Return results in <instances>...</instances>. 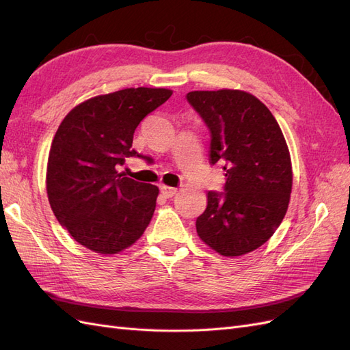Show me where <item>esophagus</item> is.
I'll list each match as a JSON object with an SVG mask.
<instances>
[{
    "mask_svg": "<svg viewBox=\"0 0 350 350\" xmlns=\"http://www.w3.org/2000/svg\"><path fill=\"white\" fill-rule=\"evenodd\" d=\"M161 193H162V196H163V197H166V198H171V197H174V196L178 193V189H176V188H174V187L161 185Z\"/></svg>",
    "mask_w": 350,
    "mask_h": 350,
    "instance_id": "esophagus-1",
    "label": "esophagus"
}]
</instances>
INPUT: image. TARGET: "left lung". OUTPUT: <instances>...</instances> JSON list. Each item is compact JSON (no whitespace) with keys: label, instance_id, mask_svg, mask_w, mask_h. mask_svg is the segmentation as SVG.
<instances>
[{"label":"left lung","instance_id":"1","mask_svg":"<svg viewBox=\"0 0 350 350\" xmlns=\"http://www.w3.org/2000/svg\"><path fill=\"white\" fill-rule=\"evenodd\" d=\"M210 131V163H221L224 193L208 191L197 234L225 257L261 247L279 228L292 191L288 144L269 108L241 90L187 93Z\"/></svg>","mask_w":350,"mask_h":350}]
</instances>
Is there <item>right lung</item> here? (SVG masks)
Masks as SVG:
<instances>
[{"label":"right lung","mask_w":350,"mask_h":350,"mask_svg":"<svg viewBox=\"0 0 350 350\" xmlns=\"http://www.w3.org/2000/svg\"><path fill=\"white\" fill-rule=\"evenodd\" d=\"M172 90L124 89L92 98L68 112L49 150L46 191L52 211L83 247L116 254L139 239L154 213L159 188L118 167L142 154L133 137Z\"/></svg>","instance_id":"add662e5"}]
</instances>
